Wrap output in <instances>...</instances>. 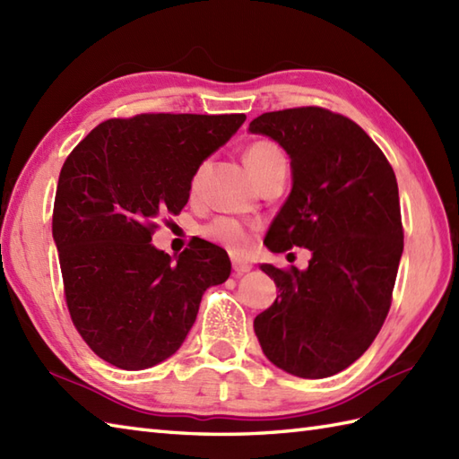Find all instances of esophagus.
<instances>
[{
    "label": "esophagus",
    "mask_w": 459,
    "mask_h": 459,
    "mask_svg": "<svg viewBox=\"0 0 459 459\" xmlns=\"http://www.w3.org/2000/svg\"><path fill=\"white\" fill-rule=\"evenodd\" d=\"M232 270H235L237 274L240 276V274H247V272H250L252 264L245 258H232Z\"/></svg>",
    "instance_id": "1"
}]
</instances>
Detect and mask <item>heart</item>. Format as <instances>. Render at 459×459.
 <instances>
[{
    "label": "heart",
    "mask_w": 459,
    "mask_h": 459,
    "mask_svg": "<svg viewBox=\"0 0 459 459\" xmlns=\"http://www.w3.org/2000/svg\"><path fill=\"white\" fill-rule=\"evenodd\" d=\"M245 161L248 165L252 178H256V175L272 168V165L286 163L284 153H281L278 145L266 140L248 145V150L245 152ZM199 178H201V171H197V175L193 178V187L199 183ZM203 235L209 240L217 242V245L229 248L230 252H237V255L245 252L250 245V232L245 224L227 217H221L217 221H212L211 224H207V227L203 229Z\"/></svg>",
    "instance_id": "b5f03b06"
}]
</instances>
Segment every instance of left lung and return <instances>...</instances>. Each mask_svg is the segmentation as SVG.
I'll list each match as a JSON object with an SVG mask.
<instances>
[{
    "label": "left lung",
    "mask_w": 459,
    "mask_h": 459,
    "mask_svg": "<svg viewBox=\"0 0 459 459\" xmlns=\"http://www.w3.org/2000/svg\"><path fill=\"white\" fill-rule=\"evenodd\" d=\"M248 132L274 140L291 168L266 248L311 252L306 270L260 264L278 298L255 333L286 373L337 375L370 347L391 307L404 247L394 171L363 128L316 106L266 112Z\"/></svg>",
    "instance_id": "8db88e82"
}]
</instances>
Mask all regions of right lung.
I'll list each match as a JSON object with an SVG mask.
<instances>
[{"mask_svg":"<svg viewBox=\"0 0 459 459\" xmlns=\"http://www.w3.org/2000/svg\"><path fill=\"white\" fill-rule=\"evenodd\" d=\"M245 114H140L106 120L58 175L53 238L73 324L96 355L124 370L169 359L204 290L227 281L229 255L207 240L179 256L152 245L155 219L189 201L201 163Z\"/></svg>","mask_w":459,"mask_h":459,"instance_id":"obj_1","label":"right lung"}]
</instances>
